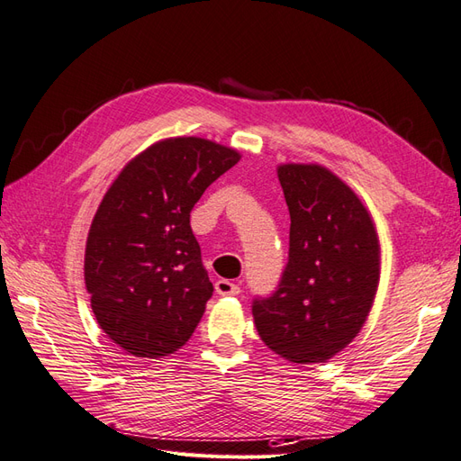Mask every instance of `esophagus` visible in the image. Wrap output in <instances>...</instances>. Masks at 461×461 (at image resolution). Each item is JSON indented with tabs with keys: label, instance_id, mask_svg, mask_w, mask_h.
Listing matches in <instances>:
<instances>
[{
	"label": "esophagus",
	"instance_id": "obj_1",
	"mask_svg": "<svg viewBox=\"0 0 461 461\" xmlns=\"http://www.w3.org/2000/svg\"><path fill=\"white\" fill-rule=\"evenodd\" d=\"M215 289L219 295H239L240 294V285L234 282H229V279H219L215 284Z\"/></svg>",
	"mask_w": 461,
	"mask_h": 461
}]
</instances>
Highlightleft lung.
Returning a JSON list of instances; mask_svg holds the SVG:
<instances>
[{
  "label": "left lung",
  "instance_id": "8db88e82",
  "mask_svg": "<svg viewBox=\"0 0 461 461\" xmlns=\"http://www.w3.org/2000/svg\"><path fill=\"white\" fill-rule=\"evenodd\" d=\"M289 207V254L274 294L252 301L260 339L294 364L327 362L374 305L379 240L367 209L317 164L277 167Z\"/></svg>",
  "mask_w": 461,
  "mask_h": 461
}]
</instances>
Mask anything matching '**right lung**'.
Returning <instances> with one entry per match:
<instances>
[{"mask_svg": "<svg viewBox=\"0 0 461 461\" xmlns=\"http://www.w3.org/2000/svg\"><path fill=\"white\" fill-rule=\"evenodd\" d=\"M240 160L197 137L167 139L131 160L107 189L86 244V287L99 327L139 357L174 354L212 295L189 212Z\"/></svg>", "mask_w": 461, "mask_h": 461, "instance_id": "add662e5", "label": "right lung"}]
</instances>
